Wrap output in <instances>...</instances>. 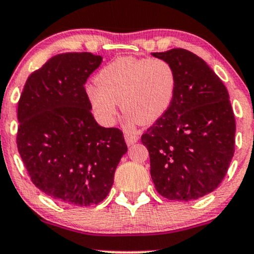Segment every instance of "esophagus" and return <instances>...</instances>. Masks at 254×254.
<instances>
[{"mask_svg":"<svg viewBox=\"0 0 254 254\" xmlns=\"http://www.w3.org/2000/svg\"><path fill=\"white\" fill-rule=\"evenodd\" d=\"M124 137H125V142H127L129 145L136 143V142L138 141V136H137L136 133H132V132H127L124 135Z\"/></svg>","mask_w":254,"mask_h":254,"instance_id":"1","label":"esophagus"}]
</instances>
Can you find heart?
I'll return each mask as SVG.
<instances>
[{
  "label": "heart",
  "instance_id": "b5f03b06",
  "mask_svg": "<svg viewBox=\"0 0 254 254\" xmlns=\"http://www.w3.org/2000/svg\"><path fill=\"white\" fill-rule=\"evenodd\" d=\"M87 87L90 109L99 122L111 124L122 111L131 121L151 124L167 112L176 93L173 66L161 58L121 57L106 64Z\"/></svg>",
  "mask_w": 254,
  "mask_h": 254
}]
</instances>
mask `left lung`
Listing matches in <instances>:
<instances>
[{"mask_svg": "<svg viewBox=\"0 0 254 254\" xmlns=\"http://www.w3.org/2000/svg\"><path fill=\"white\" fill-rule=\"evenodd\" d=\"M151 55L167 61L177 78L171 107L141 137L149 151L151 179L167 199H197L220 185L234 155L228 90L193 52L171 49Z\"/></svg>", "mask_w": 254, "mask_h": 254, "instance_id": "1", "label": "left lung"}]
</instances>
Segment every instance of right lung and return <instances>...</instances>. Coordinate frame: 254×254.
I'll return each instance as SVG.
<instances>
[{
	"label": "right lung",
	"instance_id": "right-lung-1",
	"mask_svg": "<svg viewBox=\"0 0 254 254\" xmlns=\"http://www.w3.org/2000/svg\"><path fill=\"white\" fill-rule=\"evenodd\" d=\"M101 56H54L28 76L17 103L16 144L32 183L58 202L99 204L127 145L118 127H100L84 88Z\"/></svg>",
	"mask_w": 254,
	"mask_h": 254
}]
</instances>
